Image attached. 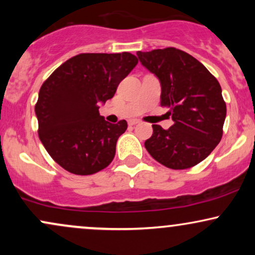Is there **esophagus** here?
Returning <instances> with one entry per match:
<instances>
[{
	"label": "esophagus",
	"instance_id": "34e87169",
	"mask_svg": "<svg viewBox=\"0 0 255 255\" xmlns=\"http://www.w3.org/2000/svg\"><path fill=\"white\" fill-rule=\"evenodd\" d=\"M139 120H130V121L129 122H128V125H129V126H135V125H137V124H139Z\"/></svg>",
	"mask_w": 255,
	"mask_h": 255
}]
</instances>
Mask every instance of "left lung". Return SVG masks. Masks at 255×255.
Listing matches in <instances>:
<instances>
[{"instance_id": "1", "label": "left lung", "mask_w": 255, "mask_h": 255, "mask_svg": "<svg viewBox=\"0 0 255 255\" xmlns=\"http://www.w3.org/2000/svg\"><path fill=\"white\" fill-rule=\"evenodd\" d=\"M142 66L160 83V105L174 125H152L145 147L157 162L181 170L197 165L219 144L227 116L221 85L203 63L175 48L136 52Z\"/></svg>"}]
</instances>
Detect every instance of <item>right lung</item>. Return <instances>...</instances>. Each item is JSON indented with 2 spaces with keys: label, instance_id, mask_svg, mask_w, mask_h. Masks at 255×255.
Instances as JSON below:
<instances>
[{
  "label": "right lung",
  "instance_id": "1",
  "mask_svg": "<svg viewBox=\"0 0 255 255\" xmlns=\"http://www.w3.org/2000/svg\"><path fill=\"white\" fill-rule=\"evenodd\" d=\"M137 64L129 52L80 54L44 81L34 108L38 134L52 159L75 175H92L113 162L116 142L127 129L99 115V105Z\"/></svg>",
  "mask_w": 255,
  "mask_h": 255
}]
</instances>
